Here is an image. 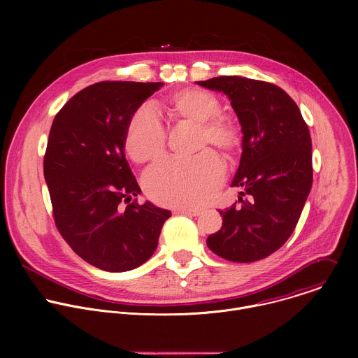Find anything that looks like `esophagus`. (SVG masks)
<instances>
[{"instance_id":"esophagus-1","label":"esophagus","mask_w":358,"mask_h":358,"mask_svg":"<svg viewBox=\"0 0 358 358\" xmlns=\"http://www.w3.org/2000/svg\"><path fill=\"white\" fill-rule=\"evenodd\" d=\"M177 213L182 214V215H188V217H198V215H201L202 211L198 208H178Z\"/></svg>"}]
</instances>
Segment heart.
<instances>
[{"label":"heart","instance_id":"b5f03b06","mask_svg":"<svg viewBox=\"0 0 358 358\" xmlns=\"http://www.w3.org/2000/svg\"><path fill=\"white\" fill-rule=\"evenodd\" d=\"M167 106L170 113L182 122L199 127V145L211 144L232 155L241 136L236 124L221 115L222 105L213 93L187 87L173 93ZM166 129L151 105H141L131 115L124 147L136 163L159 159L166 147ZM225 169L215 152L206 150L189 160L167 159L152 166L144 176L148 195L169 207H198L214 198L224 182Z\"/></svg>","mask_w":358,"mask_h":358}]
</instances>
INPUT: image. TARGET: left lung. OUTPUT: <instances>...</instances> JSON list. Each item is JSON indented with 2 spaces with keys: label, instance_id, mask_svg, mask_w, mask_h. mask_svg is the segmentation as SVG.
Here are the masks:
<instances>
[{
  "label": "left lung",
  "instance_id": "left-lung-1",
  "mask_svg": "<svg viewBox=\"0 0 358 358\" xmlns=\"http://www.w3.org/2000/svg\"><path fill=\"white\" fill-rule=\"evenodd\" d=\"M231 100L242 130V155L231 187L242 188L207 238L218 257L239 264L264 259L294 231L313 182L312 138L293 99L279 86L241 76L196 82ZM246 194L248 200H242Z\"/></svg>",
  "mask_w": 358,
  "mask_h": 358
}]
</instances>
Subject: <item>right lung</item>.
<instances>
[{"mask_svg": "<svg viewBox=\"0 0 358 358\" xmlns=\"http://www.w3.org/2000/svg\"><path fill=\"white\" fill-rule=\"evenodd\" d=\"M163 85H90L66 101L49 131L43 176L57 228L101 271L126 272L147 262L171 217L148 201L138 203L141 189L124 156L131 115Z\"/></svg>", "mask_w": 358, "mask_h": 358, "instance_id": "add662e5", "label": "right lung"}]
</instances>
